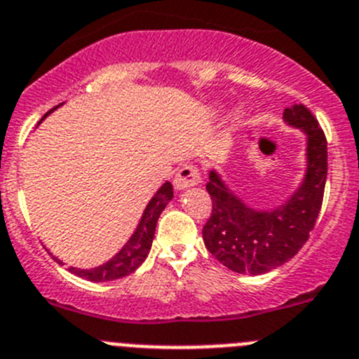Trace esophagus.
Masks as SVG:
<instances>
[{"mask_svg":"<svg viewBox=\"0 0 359 359\" xmlns=\"http://www.w3.org/2000/svg\"><path fill=\"white\" fill-rule=\"evenodd\" d=\"M200 182H202V175H200V170L195 164H182L177 170L175 179H173L175 189H187V187H193Z\"/></svg>","mask_w":359,"mask_h":359,"instance_id":"obj_1","label":"esophagus"}]
</instances>
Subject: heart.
Listing matches in <instances>:
<instances>
[{"instance_id":"obj_1","label":"heart","mask_w":359,"mask_h":359,"mask_svg":"<svg viewBox=\"0 0 359 359\" xmlns=\"http://www.w3.org/2000/svg\"><path fill=\"white\" fill-rule=\"evenodd\" d=\"M236 120H237V122H239V123H241V115H239V116H237V118H236Z\"/></svg>"}]
</instances>
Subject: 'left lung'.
<instances>
[{
  "label": "left lung",
  "mask_w": 359,
  "mask_h": 359,
  "mask_svg": "<svg viewBox=\"0 0 359 359\" xmlns=\"http://www.w3.org/2000/svg\"><path fill=\"white\" fill-rule=\"evenodd\" d=\"M289 126L306 133V175L289 202L273 210L244 205L223 184L216 172L209 173L212 212L202 236L210 255L236 273L264 274L289 262L306 243L316 226L327 177V142L324 130L303 104L285 108Z\"/></svg>",
  "instance_id": "left-lung-1"
}]
</instances>
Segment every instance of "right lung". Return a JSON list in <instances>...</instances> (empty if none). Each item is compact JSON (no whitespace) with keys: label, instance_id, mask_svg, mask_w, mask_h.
<instances>
[{"label":"right lung","instance_id":"add662e5","mask_svg":"<svg viewBox=\"0 0 359 359\" xmlns=\"http://www.w3.org/2000/svg\"><path fill=\"white\" fill-rule=\"evenodd\" d=\"M56 108H58V106H56ZM53 109H49L43 116H48ZM172 198V184L164 182L163 186H161V189L152 196L149 205H147L136 232L130 236V239L127 241L126 246H123L111 260H108V262L102 264V266L99 267H93V269H76V267H69L70 273L90 281H113L118 280V278L127 276V274H130L133 271L138 269L143 264V260L147 259V255H149L150 246H152L157 219H159L161 212H163V209L168 205V202Z\"/></svg>","mask_w":359,"mask_h":359}]
</instances>
